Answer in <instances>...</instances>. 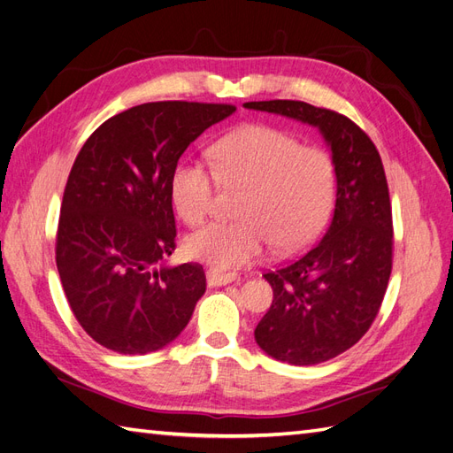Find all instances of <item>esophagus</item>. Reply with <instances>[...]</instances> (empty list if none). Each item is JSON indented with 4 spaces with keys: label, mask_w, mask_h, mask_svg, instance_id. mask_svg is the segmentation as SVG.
Instances as JSON below:
<instances>
[{
    "label": "esophagus",
    "mask_w": 453,
    "mask_h": 453,
    "mask_svg": "<svg viewBox=\"0 0 453 453\" xmlns=\"http://www.w3.org/2000/svg\"><path fill=\"white\" fill-rule=\"evenodd\" d=\"M205 280H208V285H226L238 280L236 272H221V270H208L205 273Z\"/></svg>",
    "instance_id": "esophagus-1"
}]
</instances>
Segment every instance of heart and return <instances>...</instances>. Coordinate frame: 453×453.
Returning a JSON list of instances; mask_svg holds the SVG:
<instances>
[{
  "label": "heart",
  "instance_id": "obj_1",
  "mask_svg": "<svg viewBox=\"0 0 453 453\" xmlns=\"http://www.w3.org/2000/svg\"><path fill=\"white\" fill-rule=\"evenodd\" d=\"M211 166L180 158L170 175L173 208L190 226L208 219L217 183L243 188L238 221L213 223L185 242L190 258L215 268L250 265L272 242L281 253L296 251L325 225L336 193L333 157L318 145H300L293 134L248 125L219 138Z\"/></svg>",
  "mask_w": 453,
  "mask_h": 453
}]
</instances>
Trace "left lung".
Segmentation results:
<instances>
[{
	"label": "left lung",
	"instance_id": "left-lung-1",
	"mask_svg": "<svg viewBox=\"0 0 453 453\" xmlns=\"http://www.w3.org/2000/svg\"><path fill=\"white\" fill-rule=\"evenodd\" d=\"M243 105L318 127L333 149V223L306 253L263 273L273 300L255 328L257 344L273 359L318 365L357 344L381 308L393 268L386 172L368 134L333 109L296 100Z\"/></svg>",
	"mask_w": 453,
	"mask_h": 453
}]
</instances>
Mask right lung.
<instances>
[{
  "label": "right lung",
  "mask_w": 453,
  "mask_h": 453,
  "mask_svg": "<svg viewBox=\"0 0 453 453\" xmlns=\"http://www.w3.org/2000/svg\"><path fill=\"white\" fill-rule=\"evenodd\" d=\"M230 104L150 102L96 128L64 188L57 266L70 308L100 346L125 355L164 348L205 291L196 263L160 266L175 250L170 175Z\"/></svg>",
  "instance_id": "right-lung-1"
}]
</instances>
